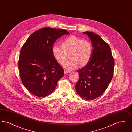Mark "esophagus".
Masks as SVG:
<instances>
[{
    "instance_id": "34e87169",
    "label": "esophagus",
    "mask_w": 132,
    "mask_h": 132,
    "mask_svg": "<svg viewBox=\"0 0 132 132\" xmlns=\"http://www.w3.org/2000/svg\"><path fill=\"white\" fill-rule=\"evenodd\" d=\"M69 73H70L69 71H67L66 70H64V74H68Z\"/></svg>"
}]
</instances>
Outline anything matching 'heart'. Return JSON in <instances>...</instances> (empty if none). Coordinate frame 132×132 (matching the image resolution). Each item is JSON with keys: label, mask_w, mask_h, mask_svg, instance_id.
Segmentation results:
<instances>
[{"label": "heart", "mask_w": 132, "mask_h": 132, "mask_svg": "<svg viewBox=\"0 0 132 132\" xmlns=\"http://www.w3.org/2000/svg\"><path fill=\"white\" fill-rule=\"evenodd\" d=\"M61 46L54 45L52 52L57 61L62 64L68 54L69 59L63 63L67 70H73L78 66L82 68L88 65L92 58L93 48L90 42L75 36H70L61 42Z\"/></svg>", "instance_id": "heart-1"}]
</instances>
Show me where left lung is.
<instances>
[{"label":"left lung","instance_id":"obj_1","mask_svg":"<svg viewBox=\"0 0 132 132\" xmlns=\"http://www.w3.org/2000/svg\"><path fill=\"white\" fill-rule=\"evenodd\" d=\"M92 42L93 52L88 65L78 70L79 79L76 90L82 98L88 101L100 96L106 89L113 78L114 60L109 45L94 32H82Z\"/></svg>","mask_w":132,"mask_h":132}]
</instances>
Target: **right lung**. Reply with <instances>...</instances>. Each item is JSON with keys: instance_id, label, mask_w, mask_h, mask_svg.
Wrapping results in <instances>:
<instances>
[{"instance_id": "1", "label": "right lung", "mask_w": 132, "mask_h": 132, "mask_svg": "<svg viewBox=\"0 0 132 132\" xmlns=\"http://www.w3.org/2000/svg\"><path fill=\"white\" fill-rule=\"evenodd\" d=\"M69 35L65 30L44 28L28 38L20 51V75L25 88L43 97L50 94L64 75V70L54 57L52 48L58 38Z\"/></svg>"}]
</instances>
